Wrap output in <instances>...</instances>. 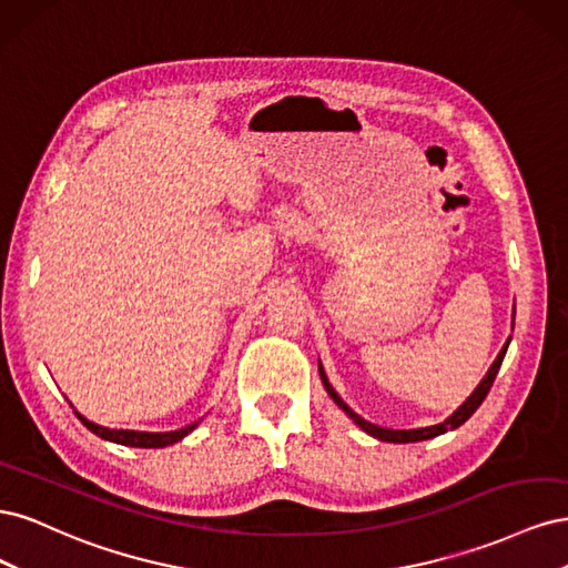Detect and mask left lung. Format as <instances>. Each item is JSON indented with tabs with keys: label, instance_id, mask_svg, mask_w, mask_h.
Listing matches in <instances>:
<instances>
[{
	"label": "left lung",
	"instance_id": "8db88e82",
	"mask_svg": "<svg viewBox=\"0 0 568 568\" xmlns=\"http://www.w3.org/2000/svg\"><path fill=\"white\" fill-rule=\"evenodd\" d=\"M507 346H509V341L505 343L503 346V351H500V355L495 357V363L490 365V369H488V374L484 376V382H480L476 388H474V393L469 395L467 400H464L453 415L445 419V422H440V424H436V426H426V428H403V432H395V428H384V426H376V424H372V422H367V419H363L357 415V412H353L346 403L341 400V395L332 388V384H329V379H326V374H324V369H322V365H320V376H322V384H324V390L332 395L334 398V403L346 412V415L363 428L365 434H369V436H374V438H379V440H386V443H417V440H428V438H436V436H440V434H445L448 432V428H457V426H462L464 422H467L474 412L478 409V405L486 400V395H488V390H490V386H493V382H495V376H497V372H500V365H503V359H505V353H507Z\"/></svg>",
	"mask_w": 568,
	"mask_h": 568
}]
</instances>
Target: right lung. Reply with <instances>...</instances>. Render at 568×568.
Here are the masks:
<instances>
[{
  "label": "right lung",
  "instance_id": "1",
  "mask_svg": "<svg viewBox=\"0 0 568 568\" xmlns=\"http://www.w3.org/2000/svg\"><path fill=\"white\" fill-rule=\"evenodd\" d=\"M75 415L99 438L111 440V443H120V445H130V448H165V445H173V443L182 440L186 434H192L194 428L199 426V422H194V424H189L184 428H178V432L149 434V432H128V428H106V426H99L90 419H84L80 412H75Z\"/></svg>",
  "mask_w": 568,
  "mask_h": 568
}]
</instances>
